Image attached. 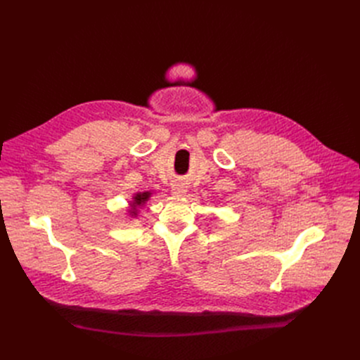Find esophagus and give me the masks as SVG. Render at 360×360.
Wrapping results in <instances>:
<instances>
[{"label": "esophagus", "instance_id": "34e87169", "mask_svg": "<svg viewBox=\"0 0 360 360\" xmlns=\"http://www.w3.org/2000/svg\"><path fill=\"white\" fill-rule=\"evenodd\" d=\"M171 192H173V195L176 196H183L187 192V186L183 181H177L173 184V187H171Z\"/></svg>", "mask_w": 360, "mask_h": 360}]
</instances>
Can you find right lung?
<instances>
[{"label": "right lung", "mask_w": 360, "mask_h": 360, "mask_svg": "<svg viewBox=\"0 0 360 360\" xmlns=\"http://www.w3.org/2000/svg\"><path fill=\"white\" fill-rule=\"evenodd\" d=\"M152 196L150 192H138L134 193L131 200H130V208H129V215L131 218H134L139 212V208H142L143 205L149 200V198Z\"/></svg>", "instance_id": "add662e5"}]
</instances>
